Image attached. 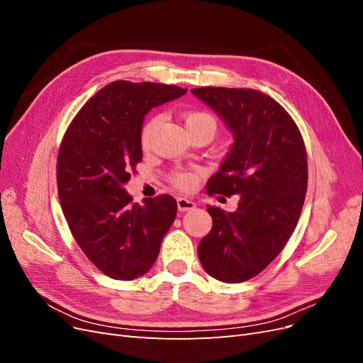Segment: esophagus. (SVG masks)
<instances>
[{
  "instance_id": "34e87169",
  "label": "esophagus",
  "mask_w": 363,
  "mask_h": 363,
  "mask_svg": "<svg viewBox=\"0 0 363 363\" xmlns=\"http://www.w3.org/2000/svg\"><path fill=\"white\" fill-rule=\"evenodd\" d=\"M177 207L180 212H188V211H192V208H195V203L192 200H188V199H183V196H179L177 199Z\"/></svg>"
}]
</instances>
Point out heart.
<instances>
[{
	"label": "heart",
	"instance_id": "heart-1",
	"mask_svg": "<svg viewBox=\"0 0 363 363\" xmlns=\"http://www.w3.org/2000/svg\"><path fill=\"white\" fill-rule=\"evenodd\" d=\"M160 123H162V116L160 115H152L145 121L144 125H142L140 145L144 150L151 147L152 139H155V135H156V131H157ZM184 124H186V128H188V131L196 130V128H208V130L215 131L213 118L206 112H201V111L186 112L184 113ZM172 183L180 189H189V188H192V184H194V177L188 172H180V174L174 175Z\"/></svg>",
	"mask_w": 363,
	"mask_h": 363
}]
</instances>
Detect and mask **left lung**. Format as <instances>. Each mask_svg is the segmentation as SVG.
I'll list each match as a JSON object with an SVG mask.
<instances>
[{
    "mask_svg": "<svg viewBox=\"0 0 363 363\" xmlns=\"http://www.w3.org/2000/svg\"><path fill=\"white\" fill-rule=\"evenodd\" d=\"M191 92L235 139L207 194L239 195L235 212L207 207L213 224L199 257L213 279L247 281L280 255L298 223L307 191L304 142L291 115L260 91L211 86Z\"/></svg>",
    "mask_w": 363,
    "mask_h": 363,
    "instance_id": "8db88e82",
    "label": "left lung"
}]
</instances>
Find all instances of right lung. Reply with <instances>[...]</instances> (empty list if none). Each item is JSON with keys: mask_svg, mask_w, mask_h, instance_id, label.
<instances>
[{"mask_svg": "<svg viewBox=\"0 0 363 363\" xmlns=\"http://www.w3.org/2000/svg\"><path fill=\"white\" fill-rule=\"evenodd\" d=\"M188 89L113 82L75 115L57 156V191L75 242L106 276L135 280L156 262L177 215L171 195L133 203L124 189L142 160L140 130L152 107Z\"/></svg>", "mask_w": 363, "mask_h": 363, "instance_id": "1", "label": "right lung"}]
</instances>
